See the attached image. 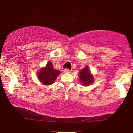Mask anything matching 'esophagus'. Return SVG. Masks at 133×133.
I'll use <instances>...</instances> for the list:
<instances>
[{
  "label": "esophagus",
  "instance_id": "obj_1",
  "mask_svg": "<svg viewBox=\"0 0 133 133\" xmlns=\"http://www.w3.org/2000/svg\"><path fill=\"white\" fill-rule=\"evenodd\" d=\"M64 72L65 73H71V71L68 69H65L64 70Z\"/></svg>",
  "mask_w": 133,
  "mask_h": 133
}]
</instances>
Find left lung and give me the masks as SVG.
<instances>
[{"label":"left lung","mask_w":133,"mask_h":133,"mask_svg":"<svg viewBox=\"0 0 133 133\" xmlns=\"http://www.w3.org/2000/svg\"><path fill=\"white\" fill-rule=\"evenodd\" d=\"M79 79L82 85L84 86L89 85L94 82V76L91 73L88 66H85V68L80 70L79 72Z\"/></svg>","instance_id":"obj_1"}]
</instances>
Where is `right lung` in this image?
<instances>
[{
	"label": "right lung",
	"instance_id": "right-lung-1",
	"mask_svg": "<svg viewBox=\"0 0 133 133\" xmlns=\"http://www.w3.org/2000/svg\"><path fill=\"white\" fill-rule=\"evenodd\" d=\"M60 73V71L55 69L51 62H48L45 68H41L37 73V77L44 85H49L53 84L56 78Z\"/></svg>",
	"mask_w": 133,
	"mask_h": 133
}]
</instances>
